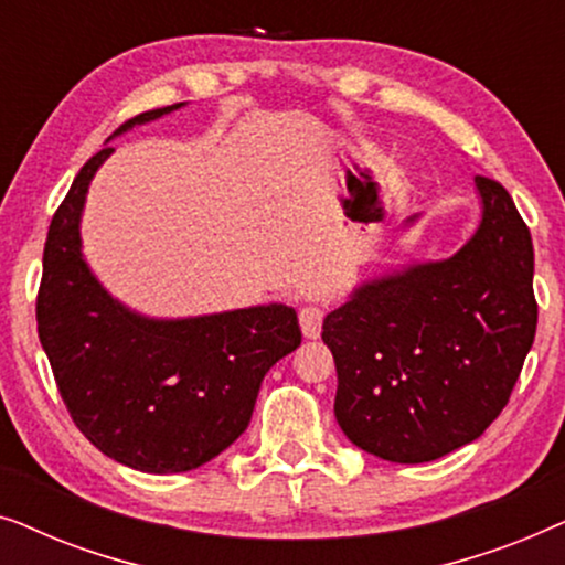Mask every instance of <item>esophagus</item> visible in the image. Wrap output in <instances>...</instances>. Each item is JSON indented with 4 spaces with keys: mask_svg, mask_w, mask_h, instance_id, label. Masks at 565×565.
<instances>
[{
    "mask_svg": "<svg viewBox=\"0 0 565 565\" xmlns=\"http://www.w3.org/2000/svg\"><path fill=\"white\" fill-rule=\"evenodd\" d=\"M298 321H300V331H303L306 339H316L321 334V323H323V308L321 306H303L298 311Z\"/></svg>",
    "mask_w": 565,
    "mask_h": 565,
    "instance_id": "34e87169",
    "label": "esophagus"
}]
</instances>
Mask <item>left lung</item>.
<instances>
[{
	"label": "left lung",
	"instance_id": "8db88e82",
	"mask_svg": "<svg viewBox=\"0 0 565 565\" xmlns=\"http://www.w3.org/2000/svg\"><path fill=\"white\" fill-rule=\"evenodd\" d=\"M476 190L481 223L452 257L362 282L323 319L337 422L375 458L429 462L481 437L535 339L530 228L497 180Z\"/></svg>",
	"mask_w": 565,
	"mask_h": 565
}]
</instances>
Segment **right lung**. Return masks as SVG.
I'll list each match as a JSON object with an SVG mask.
<instances>
[{"instance_id":"right-lung-1","label":"right lung","mask_w":565,"mask_h":565,"mask_svg":"<svg viewBox=\"0 0 565 565\" xmlns=\"http://www.w3.org/2000/svg\"><path fill=\"white\" fill-rule=\"evenodd\" d=\"M177 107L136 115L113 136ZM113 151L105 146L79 169L53 215L38 337L68 414L99 452L143 473H184L249 427L267 370L300 344L298 316L269 303L149 319L115 300L84 262L79 236L89 182Z\"/></svg>"}]
</instances>
